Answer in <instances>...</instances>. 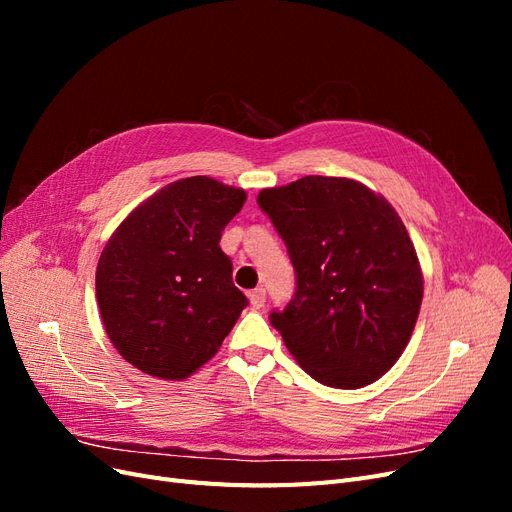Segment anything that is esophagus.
Returning <instances> with one entry per match:
<instances>
[{"instance_id": "34e87169", "label": "esophagus", "mask_w": 512, "mask_h": 512, "mask_svg": "<svg viewBox=\"0 0 512 512\" xmlns=\"http://www.w3.org/2000/svg\"><path fill=\"white\" fill-rule=\"evenodd\" d=\"M247 297H250V303H252L254 309H260V307H265L267 292H265V288H256V290H252L250 294H247Z\"/></svg>"}]
</instances>
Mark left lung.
Listing matches in <instances>:
<instances>
[{
    "mask_svg": "<svg viewBox=\"0 0 512 512\" xmlns=\"http://www.w3.org/2000/svg\"><path fill=\"white\" fill-rule=\"evenodd\" d=\"M284 239L297 292L271 324L320 384L361 389L406 350L423 301V271L397 211L346 177L309 175L260 190Z\"/></svg>",
    "mask_w": 512,
    "mask_h": 512,
    "instance_id": "obj_1",
    "label": "left lung"
}]
</instances>
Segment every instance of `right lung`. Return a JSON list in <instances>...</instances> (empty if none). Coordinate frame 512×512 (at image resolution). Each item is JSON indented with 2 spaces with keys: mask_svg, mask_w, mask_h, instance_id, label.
Segmentation results:
<instances>
[{
  "mask_svg": "<svg viewBox=\"0 0 512 512\" xmlns=\"http://www.w3.org/2000/svg\"><path fill=\"white\" fill-rule=\"evenodd\" d=\"M245 190L211 177L168 183L143 200L104 245L96 297L115 350L153 378L183 380L220 350L245 294L222 252Z\"/></svg>",
  "mask_w": 512,
  "mask_h": 512,
  "instance_id": "add662e5",
  "label": "right lung"
}]
</instances>
